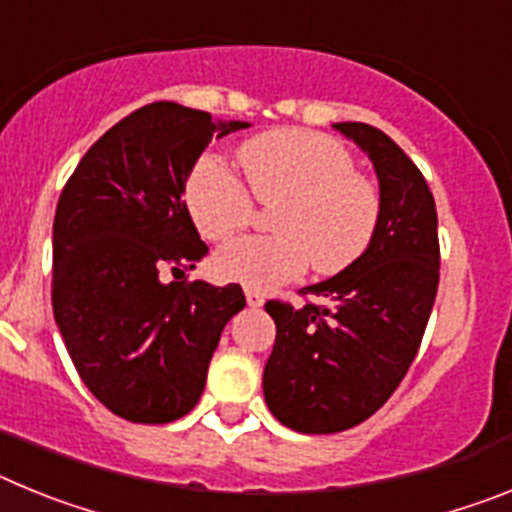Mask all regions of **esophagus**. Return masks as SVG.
Here are the masks:
<instances>
[{"label": "esophagus", "instance_id": "obj_1", "mask_svg": "<svg viewBox=\"0 0 512 512\" xmlns=\"http://www.w3.org/2000/svg\"><path fill=\"white\" fill-rule=\"evenodd\" d=\"M246 302H248V307H261L264 305V295H261V292H256V289H246Z\"/></svg>", "mask_w": 512, "mask_h": 512}]
</instances>
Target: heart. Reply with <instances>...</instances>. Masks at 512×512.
Masks as SVG:
<instances>
[{
    "instance_id": "obj_1",
    "label": "heart",
    "mask_w": 512,
    "mask_h": 512,
    "mask_svg": "<svg viewBox=\"0 0 512 512\" xmlns=\"http://www.w3.org/2000/svg\"><path fill=\"white\" fill-rule=\"evenodd\" d=\"M248 188L223 158L202 156L187 179V207L207 241H228L253 220V200L271 210L274 235H246L220 248L217 274L251 289L292 282L310 266L338 274L364 256L382 217V194L338 140L282 128L243 143Z\"/></svg>"
}]
</instances>
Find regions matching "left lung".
Returning <instances> with one entry per match:
<instances>
[{
	"label": "left lung",
	"instance_id": "obj_1",
	"mask_svg": "<svg viewBox=\"0 0 512 512\" xmlns=\"http://www.w3.org/2000/svg\"><path fill=\"white\" fill-rule=\"evenodd\" d=\"M379 176L382 217L361 259L300 289L325 305L269 300L277 341L264 397L279 423L300 433H338L377 413L408 374L438 289V217L425 176L387 133L336 122Z\"/></svg>",
	"mask_w": 512,
	"mask_h": 512
}]
</instances>
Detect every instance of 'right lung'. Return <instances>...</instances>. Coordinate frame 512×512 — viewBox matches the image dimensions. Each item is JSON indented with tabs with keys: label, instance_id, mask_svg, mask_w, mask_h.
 I'll return each instance as SVG.
<instances>
[{
	"label": "right lung",
	"instance_id": "1",
	"mask_svg": "<svg viewBox=\"0 0 512 512\" xmlns=\"http://www.w3.org/2000/svg\"><path fill=\"white\" fill-rule=\"evenodd\" d=\"M248 122L153 102L84 153L53 220V315L81 382L130 423H171L197 405L241 284L182 279L207 256L184 189L212 135ZM175 274L163 282V271Z\"/></svg>",
	"mask_w": 512,
	"mask_h": 512
}]
</instances>
